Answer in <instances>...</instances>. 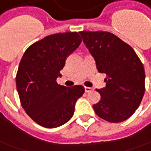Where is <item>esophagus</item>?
I'll return each instance as SVG.
<instances>
[{
    "label": "esophagus",
    "mask_w": 151,
    "mask_h": 151,
    "mask_svg": "<svg viewBox=\"0 0 151 151\" xmlns=\"http://www.w3.org/2000/svg\"><path fill=\"white\" fill-rule=\"evenodd\" d=\"M85 91L86 93H89V92L93 91V89L91 87H85Z\"/></svg>",
    "instance_id": "esophagus-1"
}]
</instances>
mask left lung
<instances>
[{
	"label": "left lung",
	"instance_id": "1",
	"mask_svg": "<svg viewBox=\"0 0 151 151\" xmlns=\"http://www.w3.org/2000/svg\"><path fill=\"white\" fill-rule=\"evenodd\" d=\"M106 86L96 89L101 99L93 104L99 117L109 122L128 119L145 93V70L133 48L109 32H80Z\"/></svg>",
	"mask_w": 151,
	"mask_h": 151
}]
</instances>
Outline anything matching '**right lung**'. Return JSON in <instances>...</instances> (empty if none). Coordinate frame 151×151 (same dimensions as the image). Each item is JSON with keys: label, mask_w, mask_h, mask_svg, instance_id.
Listing matches in <instances>:
<instances>
[{"label": "right lung", "mask_w": 151, "mask_h": 151, "mask_svg": "<svg viewBox=\"0 0 151 151\" xmlns=\"http://www.w3.org/2000/svg\"><path fill=\"white\" fill-rule=\"evenodd\" d=\"M77 32L47 36L24 53L16 75L21 105L35 122L47 128L65 124L72 117L76 103L82 96V86L58 85L65 60L81 43Z\"/></svg>", "instance_id": "right-lung-1"}]
</instances>
